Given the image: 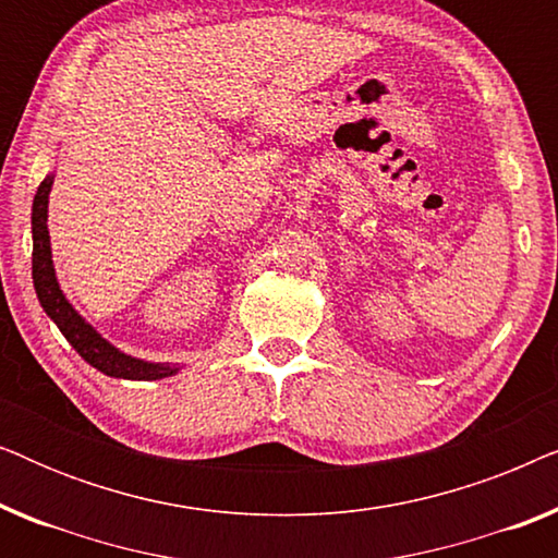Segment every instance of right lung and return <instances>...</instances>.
Here are the masks:
<instances>
[{
	"label": "right lung",
	"mask_w": 558,
	"mask_h": 558,
	"mask_svg": "<svg viewBox=\"0 0 558 558\" xmlns=\"http://www.w3.org/2000/svg\"><path fill=\"white\" fill-rule=\"evenodd\" d=\"M52 180H56V174H45L33 201V284L45 315L58 325V330L65 335V340L75 348V353L88 365H94L96 371H101L104 376L124 380H159L180 373V365L174 363L144 361V357H134L119 350L94 325L86 323L81 312L68 302L63 289H60L50 248L48 203Z\"/></svg>",
	"instance_id": "1"
}]
</instances>
